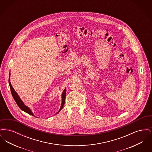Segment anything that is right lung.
<instances>
[{"instance_id": "obj_1", "label": "right lung", "mask_w": 152, "mask_h": 152, "mask_svg": "<svg viewBox=\"0 0 152 152\" xmlns=\"http://www.w3.org/2000/svg\"><path fill=\"white\" fill-rule=\"evenodd\" d=\"M8 82H9V85H10V89H11V94L12 95V97L14 98V99L15 100V101H16V104H18V105L19 106V107L20 108L22 109V110H23L24 112H26L27 113L29 114L30 115H32V116H34V113H32V112L31 111V109L29 108V107H28L27 106H26L24 102H23L21 99L20 98V97L19 96V95L18 94L15 92L14 88L12 86L11 84V82H10V73L9 74V80H8ZM65 96H66V88H65V89H64L63 92H62V94H61V107L60 109L58 110V112L56 113V114H58V112H60V111L63 109V106L64 105V103H65Z\"/></svg>"}]
</instances>
